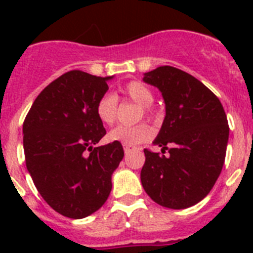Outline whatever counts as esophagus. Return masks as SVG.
I'll return each mask as SVG.
<instances>
[{
    "instance_id": "obj_1",
    "label": "esophagus",
    "mask_w": 253,
    "mask_h": 253,
    "mask_svg": "<svg viewBox=\"0 0 253 253\" xmlns=\"http://www.w3.org/2000/svg\"><path fill=\"white\" fill-rule=\"evenodd\" d=\"M123 150H125V154H128L132 150V146H123Z\"/></svg>"
}]
</instances>
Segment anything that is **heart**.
Masks as SVG:
<instances>
[{"label":"heart","instance_id":"heart-1","mask_svg":"<svg viewBox=\"0 0 253 253\" xmlns=\"http://www.w3.org/2000/svg\"><path fill=\"white\" fill-rule=\"evenodd\" d=\"M122 93L132 102L138 103L143 107L144 113H148V107L154 103V93L150 87L140 81H131L123 87ZM117 97L111 93L103 94L95 105V114L97 118L106 126H111L117 121ZM154 136L152 127L140 123L138 126H118L107 134V139L110 142L122 143L123 146H136L140 143L148 142Z\"/></svg>","mask_w":253,"mask_h":253}]
</instances>
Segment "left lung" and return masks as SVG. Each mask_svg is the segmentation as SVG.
<instances>
[{
  "mask_svg": "<svg viewBox=\"0 0 253 253\" xmlns=\"http://www.w3.org/2000/svg\"><path fill=\"white\" fill-rule=\"evenodd\" d=\"M143 81L158 87L166 118L154 144L164 154L144 150L140 180L146 193L168 209H186L208 196L226 158L228 122L222 103L192 75L174 67L144 73Z\"/></svg>",
  "mask_w": 253,
  "mask_h": 253,
  "instance_id": "1",
  "label": "left lung"
}]
</instances>
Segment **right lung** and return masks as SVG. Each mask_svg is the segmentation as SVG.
Segmentation results:
<instances>
[{
	"mask_svg": "<svg viewBox=\"0 0 253 253\" xmlns=\"http://www.w3.org/2000/svg\"><path fill=\"white\" fill-rule=\"evenodd\" d=\"M114 76L71 71L45 86L23 123L26 167L43 200L59 214L81 219L97 211L111 192V176L123 159L106 134L95 105Z\"/></svg>",
	"mask_w": 253,
	"mask_h": 253,
	"instance_id": "obj_1",
	"label": "right lung"
}]
</instances>
